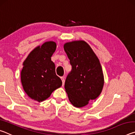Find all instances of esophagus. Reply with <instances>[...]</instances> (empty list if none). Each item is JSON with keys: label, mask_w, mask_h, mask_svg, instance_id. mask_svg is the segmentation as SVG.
<instances>
[{"label": "esophagus", "mask_w": 135, "mask_h": 135, "mask_svg": "<svg viewBox=\"0 0 135 135\" xmlns=\"http://www.w3.org/2000/svg\"><path fill=\"white\" fill-rule=\"evenodd\" d=\"M61 80H62V86L64 85V83H65V77H61Z\"/></svg>", "instance_id": "34e87169"}]
</instances>
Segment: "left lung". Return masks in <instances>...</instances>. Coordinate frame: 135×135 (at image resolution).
Wrapping results in <instances>:
<instances>
[{
	"instance_id": "1",
	"label": "left lung",
	"mask_w": 135,
	"mask_h": 135,
	"mask_svg": "<svg viewBox=\"0 0 135 135\" xmlns=\"http://www.w3.org/2000/svg\"><path fill=\"white\" fill-rule=\"evenodd\" d=\"M64 49L72 67L65 80V89L71 103L80 108L101 93L104 83L102 67L99 59L84 41L67 43Z\"/></svg>"
}]
</instances>
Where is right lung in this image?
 I'll list each match as a JSON object with an SVG mask.
<instances>
[{
    "label": "right lung",
    "mask_w": 135,
    "mask_h": 135,
    "mask_svg": "<svg viewBox=\"0 0 135 135\" xmlns=\"http://www.w3.org/2000/svg\"><path fill=\"white\" fill-rule=\"evenodd\" d=\"M56 48L54 42H45L33 50L24 61L21 83L32 99L42 102L62 85V80L56 74L55 64L51 61Z\"/></svg>",
    "instance_id": "1"
}]
</instances>
